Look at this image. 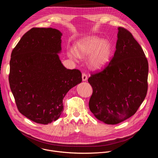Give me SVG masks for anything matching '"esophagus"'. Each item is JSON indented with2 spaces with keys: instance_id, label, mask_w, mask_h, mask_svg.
I'll use <instances>...</instances> for the list:
<instances>
[{
  "instance_id": "obj_1",
  "label": "esophagus",
  "mask_w": 158,
  "mask_h": 158,
  "mask_svg": "<svg viewBox=\"0 0 158 158\" xmlns=\"http://www.w3.org/2000/svg\"><path fill=\"white\" fill-rule=\"evenodd\" d=\"M82 81H87V74H86L85 73H82Z\"/></svg>"
}]
</instances>
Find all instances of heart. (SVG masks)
Segmentation results:
<instances>
[{"instance_id":"1","label":"heart","mask_w":158,"mask_h":158,"mask_svg":"<svg viewBox=\"0 0 158 158\" xmlns=\"http://www.w3.org/2000/svg\"><path fill=\"white\" fill-rule=\"evenodd\" d=\"M68 55L71 57L85 58L90 55L89 64L94 69L104 67L109 61L111 55V47L107 40L96 36H91L80 41L75 47V52L70 50Z\"/></svg>"}]
</instances>
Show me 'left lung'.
Masks as SVG:
<instances>
[{
    "label": "left lung",
    "mask_w": 158,
    "mask_h": 158,
    "mask_svg": "<svg viewBox=\"0 0 158 158\" xmlns=\"http://www.w3.org/2000/svg\"><path fill=\"white\" fill-rule=\"evenodd\" d=\"M116 49L105 68L88 79L93 90L89 109L107 124H118L133 116L148 91V60L139 43L125 28L118 27Z\"/></svg>",
    "instance_id": "left-lung-1"
}]
</instances>
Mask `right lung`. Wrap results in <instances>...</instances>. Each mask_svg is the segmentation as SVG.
<instances>
[{
  "label": "right lung",
  "mask_w": 158,
  "mask_h": 158,
  "mask_svg": "<svg viewBox=\"0 0 158 158\" xmlns=\"http://www.w3.org/2000/svg\"><path fill=\"white\" fill-rule=\"evenodd\" d=\"M61 36L56 29L32 28L11 54L9 81L17 107L36 123L56 121L64 96L82 82L81 71L66 69L59 59Z\"/></svg>",
  "instance_id": "obj_1"
}]
</instances>
